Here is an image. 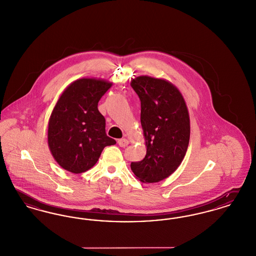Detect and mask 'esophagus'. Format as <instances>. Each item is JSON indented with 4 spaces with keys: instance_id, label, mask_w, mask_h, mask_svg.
<instances>
[{
    "instance_id": "1",
    "label": "esophagus",
    "mask_w": 256,
    "mask_h": 256,
    "mask_svg": "<svg viewBox=\"0 0 256 256\" xmlns=\"http://www.w3.org/2000/svg\"><path fill=\"white\" fill-rule=\"evenodd\" d=\"M118 144H120V146H122V148H126L128 144H129V140H127V138H120V140H118Z\"/></svg>"
}]
</instances>
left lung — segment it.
I'll use <instances>...</instances> for the list:
<instances>
[{
	"instance_id": "left-lung-1",
	"label": "left lung",
	"mask_w": 256,
	"mask_h": 256,
	"mask_svg": "<svg viewBox=\"0 0 256 256\" xmlns=\"http://www.w3.org/2000/svg\"><path fill=\"white\" fill-rule=\"evenodd\" d=\"M131 86L140 100V123L146 155L132 162L131 170L144 183L172 174L183 161L190 140V116L178 88L164 79L140 76Z\"/></svg>"
}]
</instances>
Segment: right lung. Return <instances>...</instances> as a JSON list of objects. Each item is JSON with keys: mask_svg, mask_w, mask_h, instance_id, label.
<instances>
[{"mask_svg": "<svg viewBox=\"0 0 256 256\" xmlns=\"http://www.w3.org/2000/svg\"><path fill=\"white\" fill-rule=\"evenodd\" d=\"M112 82L82 78L70 84L58 98L48 123V146L56 162L72 174L92 168L102 150L116 142L106 134L98 102Z\"/></svg>", "mask_w": 256, "mask_h": 256, "instance_id": "obj_1", "label": "right lung"}]
</instances>
